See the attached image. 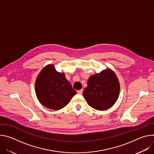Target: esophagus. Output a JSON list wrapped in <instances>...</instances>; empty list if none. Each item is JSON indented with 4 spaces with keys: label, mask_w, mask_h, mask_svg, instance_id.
Masks as SVG:
<instances>
[{
    "label": "esophagus",
    "mask_w": 154,
    "mask_h": 154,
    "mask_svg": "<svg viewBox=\"0 0 154 154\" xmlns=\"http://www.w3.org/2000/svg\"><path fill=\"white\" fill-rule=\"evenodd\" d=\"M83 89H82V90H78V91H77V93L78 94H82V93H83Z\"/></svg>",
    "instance_id": "1"
}]
</instances>
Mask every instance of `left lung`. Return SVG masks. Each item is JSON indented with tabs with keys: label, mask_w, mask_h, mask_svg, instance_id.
<instances>
[{
	"label": "left lung",
	"mask_w": 154,
	"mask_h": 154,
	"mask_svg": "<svg viewBox=\"0 0 154 154\" xmlns=\"http://www.w3.org/2000/svg\"><path fill=\"white\" fill-rule=\"evenodd\" d=\"M119 90L115 74L111 69H106L89 78L83 95L90 106L97 110H104L113 105Z\"/></svg>",
	"instance_id": "obj_1"
}]
</instances>
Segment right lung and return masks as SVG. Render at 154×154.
<instances>
[{
	"instance_id": "add662e5",
	"label": "right lung",
	"mask_w": 154,
	"mask_h": 154,
	"mask_svg": "<svg viewBox=\"0 0 154 154\" xmlns=\"http://www.w3.org/2000/svg\"><path fill=\"white\" fill-rule=\"evenodd\" d=\"M35 91L42 105L55 110L67 105L76 93L64 73L57 72L51 64L46 66L38 76Z\"/></svg>"
}]
</instances>
